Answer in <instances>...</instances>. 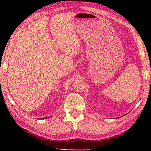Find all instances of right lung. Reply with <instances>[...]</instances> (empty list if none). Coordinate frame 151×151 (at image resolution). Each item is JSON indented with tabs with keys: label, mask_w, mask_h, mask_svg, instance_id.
Masks as SVG:
<instances>
[{
	"label": "right lung",
	"mask_w": 151,
	"mask_h": 151,
	"mask_svg": "<svg viewBox=\"0 0 151 151\" xmlns=\"http://www.w3.org/2000/svg\"><path fill=\"white\" fill-rule=\"evenodd\" d=\"M46 118H47V117H46ZM43 119H44V118H43Z\"/></svg>",
	"instance_id": "add662e5"
}]
</instances>
